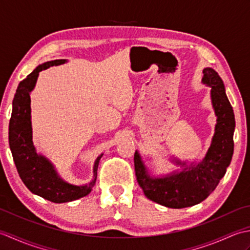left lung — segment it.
<instances>
[{
  "instance_id": "left-lung-1",
  "label": "left lung",
  "mask_w": 250,
  "mask_h": 250,
  "mask_svg": "<svg viewBox=\"0 0 250 250\" xmlns=\"http://www.w3.org/2000/svg\"><path fill=\"white\" fill-rule=\"evenodd\" d=\"M202 83L210 87L211 105L217 117L215 133L205 157L196 163L173 159L172 162L182 167L180 171L155 176L140 152L134 153L136 179L146 198L169 208H185L204 201L218 186L232 160L235 118L224 82L215 70L205 67Z\"/></svg>"
}]
</instances>
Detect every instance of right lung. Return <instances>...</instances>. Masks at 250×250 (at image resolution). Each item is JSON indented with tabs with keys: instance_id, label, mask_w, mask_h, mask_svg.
<instances>
[{
	"instance_id": "add662e5",
	"label": "right lung",
	"mask_w": 250,
	"mask_h": 250,
	"mask_svg": "<svg viewBox=\"0 0 250 250\" xmlns=\"http://www.w3.org/2000/svg\"><path fill=\"white\" fill-rule=\"evenodd\" d=\"M65 59L45 62L36 66L25 79L20 82L13 100L9 120L8 141L19 176L32 193L54 203H66L88 195L97 182L98 167L103 153L95 159L93 179L89 184L73 185L63 179L48 158L37 153L32 141L31 98L40 72L50 66L65 63Z\"/></svg>"
}]
</instances>
